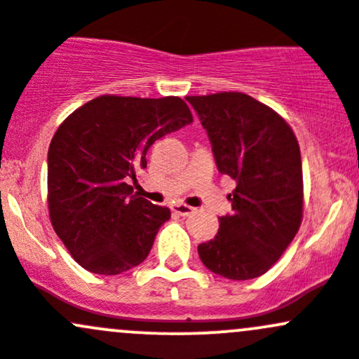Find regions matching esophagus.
I'll return each instance as SVG.
<instances>
[{"label":"esophagus","instance_id":"obj_1","mask_svg":"<svg viewBox=\"0 0 359 359\" xmlns=\"http://www.w3.org/2000/svg\"><path fill=\"white\" fill-rule=\"evenodd\" d=\"M171 210L172 212L180 214V216H190V214L194 212V207H190L187 204H175V205H171Z\"/></svg>","mask_w":359,"mask_h":359}]
</instances>
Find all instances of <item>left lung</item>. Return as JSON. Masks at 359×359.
<instances>
[{
    "label": "left lung",
    "mask_w": 359,
    "mask_h": 359,
    "mask_svg": "<svg viewBox=\"0 0 359 359\" xmlns=\"http://www.w3.org/2000/svg\"><path fill=\"white\" fill-rule=\"evenodd\" d=\"M212 143L221 175L236 181L230 216L198 245L207 269L250 280L282 257L302 223L304 184L297 138L278 112L238 91L187 97Z\"/></svg>",
    "instance_id": "8db88e82"
}]
</instances>
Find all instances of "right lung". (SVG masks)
<instances>
[{
  "instance_id": "add662e5",
  "label": "right lung",
  "mask_w": 359,
  "mask_h": 359,
  "mask_svg": "<svg viewBox=\"0 0 359 359\" xmlns=\"http://www.w3.org/2000/svg\"><path fill=\"white\" fill-rule=\"evenodd\" d=\"M191 123L180 97L102 95L58 126L48 150V210L77 264L121 275L147 259L171 210L133 195L128 181L147 168L158 138Z\"/></svg>"
}]
</instances>
